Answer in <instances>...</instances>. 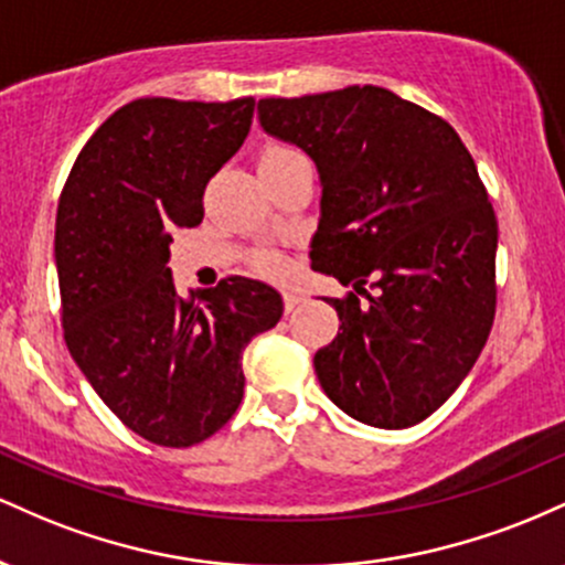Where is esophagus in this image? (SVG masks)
<instances>
[{"label": "esophagus", "mask_w": 565, "mask_h": 565, "mask_svg": "<svg viewBox=\"0 0 565 565\" xmlns=\"http://www.w3.org/2000/svg\"><path fill=\"white\" fill-rule=\"evenodd\" d=\"M297 305H300V295H297V291H284V310L291 313Z\"/></svg>", "instance_id": "34e87169"}]
</instances>
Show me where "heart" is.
Segmentation results:
<instances>
[{"mask_svg":"<svg viewBox=\"0 0 565 565\" xmlns=\"http://www.w3.org/2000/svg\"><path fill=\"white\" fill-rule=\"evenodd\" d=\"M289 148H281V146H270L265 148L263 157H260V164H265V161H276V159H284L289 157ZM263 270L265 274H281L284 270V263L278 260V257H263Z\"/></svg>","mask_w":565,"mask_h":565,"instance_id":"b5f03b06","label":"heart"}]
</instances>
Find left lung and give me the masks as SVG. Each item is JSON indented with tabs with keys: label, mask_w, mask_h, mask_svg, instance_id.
Wrapping results in <instances>:
<instances>
[{
	"label": "left lung",
	"mask_w": 565,
	"mask_h": 565,
	"mask_svg": "<svg viewBox=\"0 0 565 565\" xmlns=\"http://www.w3.org/2000/svg\"><path fill=\"white\" fill-rule=\"evenodd\" d=\"M257 114L319 167L310 268L353 287L327 300L340 332L313 359L323 393L364 425L423 423L497 313L499 231L476 161L449 121L372 84L265 97Z\"/></svg>",
	"instance_id": "obj_1"
}]
</instances>
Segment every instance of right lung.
<instances>
[{
    "label": "right lung",
    "instance_id": "right-lung-1",
    "mask_svg": "<svg viewBox=\"0 0 565 565\" xmlns=\"http://www.w3.org/2000/svg\"><path fill=\"white\" fill-rule=\"evenodd\" d=\"M255 97H140L95 129L63 185L55 265L63 337L116 417L170 449L201 444L244 398L242 355L274 329L281 295L228 276L183 300L174 228L204 220V188L242 148Z\"/></svg>",
    "mask_w": 565,
    "mask_h": 565
}]
</instances>
